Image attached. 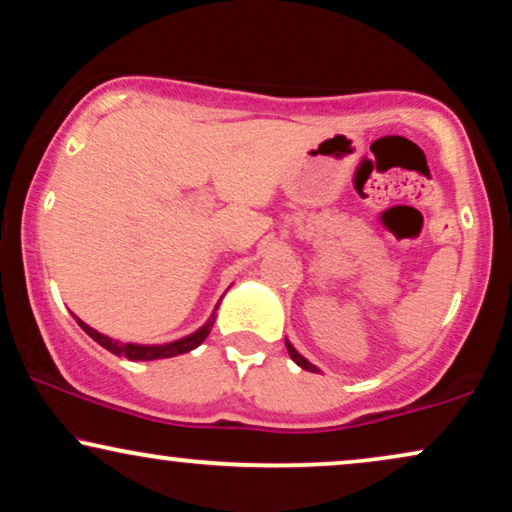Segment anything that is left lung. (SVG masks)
<instances>
[{
  "mask_svg": "<svg viewBox=\"0 0 512 512\" xmlns=\"http://www.w3.org/2000/svg\"><path fill=\"white\" fill-rule=\"evenodd\" d=\"M286 347H288V354H290V359H293L297 366L304 368V371H309V373H319V368H316V366L312 364V361H307V359H304L302 354L297 352V349H295L293 345H290V340H288V338H286Z\"/></svg>",
  "mask_w": 512,
  "mask_h": 512,
  "instance_id": "8db88e82",
  "label": "left lung"
}]
</instances>
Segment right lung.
<instances>
[{
  "label": "right lung",
  "instance_id": "obj_1",
  "mask_svg": "<svg viewBox=\"0 0 512 512\" xmlns=\"http://www.w3.org/2000/svg\"><path fill=\"white\" fill-rule=\"evenodd\" d=\"M217 307H219V304H217ZM217 307H215V312L210 314V319L205 321L203 326L198 328V331H193L191 335H184V338H179V340L163 342V345H139V342H120V340L108 338V335L99 333L92 326H87V323H84L82 319H77L75 314L73 316H75V321L80 323L82 331L89 335V338H92L94 342H99L103 349H108V352L115 354V357H125L129 361H155V359L179 357V354H186V352H191V349H196L200 342L208 338L212 326H215Z\"/></svg>",
  "mask_w": 512,
  "mask_h": 512
}]
</instances>
